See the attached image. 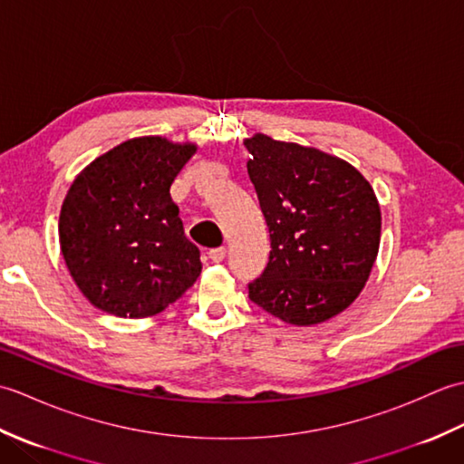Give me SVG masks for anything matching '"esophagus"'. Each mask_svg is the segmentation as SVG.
I'll list each match as a JSON object with an SVG mask.
<instances>
[{
    "label": "esophagus",
    "mask_w": 464,
    "mask_h": 464,
    "mask_svg": "<svg viewBox=\"0 0 464 464\" xmlns=\"http://www.w3.org/2000/svg\"><path fill=\"white\" fill-rule=\"evenodd\" d=\"M225 253H227L225 247H215V249L209 251V259H211L213 263H219V261L225 259Z\"/></svg>",
    "instance_id": "34e87169"
}]
</instances>
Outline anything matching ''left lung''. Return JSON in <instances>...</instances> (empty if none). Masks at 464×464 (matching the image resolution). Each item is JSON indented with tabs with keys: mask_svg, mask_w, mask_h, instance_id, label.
Here are the masks:
<instances>
[{
	"mask_svg": "<svg viewBox=\"0 0 464 464\" xmlns=\"http://www.w3.org/2000/svg\"><path fill=\"white\" fill-rule=\"evenodd\" d=\"M243 143L271 233L269 263L249 283V299L297 327L329 321L359 297L377 259V195L341 157L263 133Z\"/></svg>",
	"mask_w": 464,
	"mask_h": 464,
	"instance_id": "1",
	"label": "left lung"
}]
</instances>
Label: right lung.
<instances>
[{"instance_id":"1","label":"right lung","mask_w":464,"mask_h":464,"mask_svg":"<svg viewBox=\"0 0 464 464\" xmlns=\"http://www.w3.org/2000/svg\"><path fill=\"white\" fill-rule=\"evenodd\" d=\"M197 151L160 135L133 137L75 177L59 213V245L77 289L115 317L161 313L201 273L171 183Z\"/></svg>"}]
</instances>
